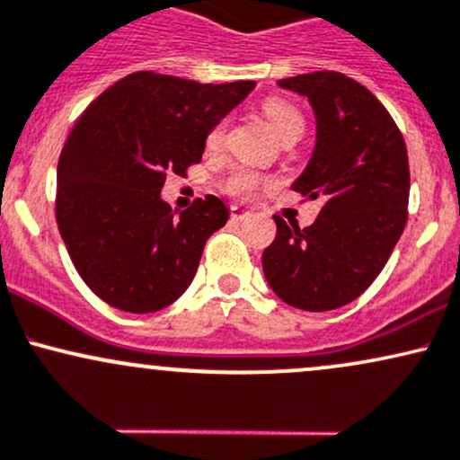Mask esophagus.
Here are the masks:
<instances>
[{
    "label": "esophagus",
    "instance_id": "obj_1",
    "mask_svg": "<svg viewBox=\"0 0 460 460\" xmlns=\"http://www.w3.org/2000/svg\"><path fill=\"white\" fill-rule=\"evenodd\" d=\"M230 217L234 221H245L252 217V210L243 208V206H230Z\"/></svg>",
    "mask_w": 460,
    "mask_h": 460
}]
</instances>
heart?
I'll return each mask as SVG.
<instances>
[{
    "instance_id": "1",
    "label": "heart",
    "mask_w": 460,
    "mask_h": 460,
    "mask_svg": "<svg viewBox=\"0 0 460 460\" xmlns=\"http://www.w3.org/2000/svg\"><path fill=\"white\" fill-rule=\"evenodd\" d=\"M262 112H265V119L270 121V126L273 128V132L278 137H285L288 130H302L304 132V117L302 112L297 111L296 106L288 104L285 100H278V97H271L262 104ZM224 137H226V128L224 123L221 126L213 128L206 137V147L208 149H219L224 146ZM273 187V180L265 178V175L252 172L247 167H239L232 172L228 178V193L236 195V198H254L258 190L270 189Z\"/></svg>"
}]
</instances>
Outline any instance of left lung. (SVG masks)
<instances>
[{
  "label": "left lung",
  "mask_w": 460,
  "mask_h": 460,
  "mask_svg": "<svg viewBox=\"0 0 460 460\" xmlns=\"http://www.w3.org/2000/svg\"><path fill=\"white\" fill-rule=\"evenodd\" d=\"M311 102L317 141L293 190L322 199L313 226L288 228L262 252L271 291L288 306L322 313L345 306L376 280L406 226L409 154L386 108L337 71L278 80Z\"/></svg>",
  "instance_id": "left-lung-1"
}]
</instances>
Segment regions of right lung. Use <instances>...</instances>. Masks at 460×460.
I'll return each mask as SVG.
<instances>
[{"mask_svg":"<svg viewBox=\"0 0 460 460\" xmlns=\"http://www.w3.org/2000/svg\"><path fill=\"white\" fill-rule=\"evenodd\" d=\"M138 71L93 100L58 161L56 221L86 287L126 313H154L187 291L228 206L215 195L175 217L167 173L202 161L206 137L254 89Z\"/></svg>","mask_w":460,"mask_h":460,"instance_id":"1","label":"right lung"}]
</instances>
